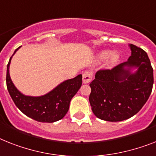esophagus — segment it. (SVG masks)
I'll use <instances>...</instances> for the list:
<instances>
[{
  "mask_svg": "<svg viewBox=\"0 0 156 156\" xmlns=\"http://www.w3.org/2000/svg\"><path fill=\"white\" fill-rule=\"evenodd\" d=\"M92 79V73L89 71H86L83 73V83H87Z\"/></svg>",
  "mask_w": 156,
  "mask_h": 156,
  "instance_id": "34e87169",
  "label": "esophagus"
}]
</instances>
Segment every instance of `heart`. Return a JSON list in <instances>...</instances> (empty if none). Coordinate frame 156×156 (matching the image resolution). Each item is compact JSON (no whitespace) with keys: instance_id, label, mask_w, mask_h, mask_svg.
I'll return each instance as SVG.
<instances>
[{"instance_id":"obj_1","label":"heart","mask_w":156,"mask_h":156,"mask_svg":"<svg viewBox=\"0 0 156 156\" xmlns=\"http://www.w3.org/2000/svg\"><path fill=\"white\" fill-rule=\"evenodd\" d=\"M109 55H110V56ZM108 55L109 56L108 58V60H107V64L108 66H113L119 60V54L117 53V52H112V54H110L109 51H103V52L99 53L97 58H98L99 60H104Z\"/></svg>"}]
</instances>
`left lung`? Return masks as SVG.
<instances>
[{
	"mask_svg": "<svg viewBox=\"0 0 156 156\" xmlns=\"http://www.w3.org/2000/svg\"><path fill=\"white\" fill-rule=\"evenodd\" d=\"M127 61L112 69L99 70L90 83L89 102L94 115L117 122L135 115L148 100L154 83L153 69L144 50L129 44ZM133 69L136 70L132 73Z\"/></svg>",
	"mask_w": 156,
	"mask_h": 156,
	"instance_id": "8db88e82",
	"label": "left lung"
}]
</instances>
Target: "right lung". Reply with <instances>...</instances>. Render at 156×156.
<instances>
[{
  "mask_svg": "<svg viewBox=\"0 0 156 156\" xmlns=\"http://www.w3.org/2000/svg\"><path fill=\"white\" fill-rule=\"evenodd\" d=\"M20 47L15 50L16 53ZM10 57L7 65L6 84L14 104L24 115L42 123H53L66 115L71 100L75 96L82 84V75L64 80L48 93L41 96H25L15 87L9 75Z\"/></svg>",
  "mask_w": 156,
  "mask_h": 156,
  "instance_id": "1",
  "label": "right lung"
}]
</instances>
